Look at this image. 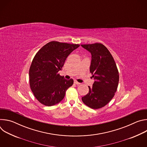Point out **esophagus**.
<instances>
[{
	"mask_svg": "<svg viewBox=\"0 0 147 147\" xmlns=\"http://www.w3.org/2000/svg\"><path fill=\"white\" fill-rule=\"evenodd\" d=\"M74 83L75 84H77V85H80V84H81V83L78 82V81H77L76 80H75V81H74Z\"/></svg>",
	"mask_w": 147,
	"mask_h": 147,
	"instance_id": "obj_1",
	"label": "esophagus"
}]
</instances>
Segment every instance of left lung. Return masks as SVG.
I'll return each mask as SVG.
<instances>
[{
	"mask_svg": "<svg viewBox=\"0 0 147 147\" xmlns=\"http://www.w3.org/2000/svg\"><path fill=\"white\" fill-rule=\"evenodd\" d=\"M91 54L90 73L95 80L89 92L82 97L83 103L97 109L107 105L117 91L119 74L116 63L109 50L100 43L81 45Z\"/></svg>",
	"mask_w": 147,
	"mask_h": 147,
	"instance_id": "8db88e82",
	"label": "left lung"
}]
</instances>
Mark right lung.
Segmentation results:
<instances>
[{
    "instance_id": "right-lung-1",
    "label": "right lung",
    "mask_w": 147,
    "mask_h": 147,
    "mask_svg": "<svg viewBox=\"0 0 147 147\" xmlns=\"http://www.w3.org/2000/svg\"><path fill=\"white\" fill-rule=\"evenodd\" d=\"M78 44L51 41L41 48L34 56L29 70L30 88L36 99L51 107L64 98L73 80H66L58 73L67 56Z\"/></svg>"
}]
</instances>
